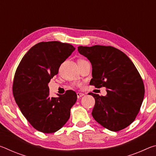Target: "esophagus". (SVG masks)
<instances>
[{
  "label": "esophagus",
  "instance_id": "34e87169",
  "mask_svg": "<svg viewBox=\"0 0 156 156\" xmlns=\"http://www.w3.org/2000/svg\"><path fill=\"white\" fill-rule=\"evenodd\" d=\"M83 96H84V94H83V93H79V92H78V93H77L78 98H80L83 97Z\"/></svg>",
  "mask_w": 156,
  "mask_h": 156
}]
</instances>
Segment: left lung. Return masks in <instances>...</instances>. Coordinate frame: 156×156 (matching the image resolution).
Listing matches in <instances>:
<instances>
[{
	"instance_id": "1",
	"label": "left lung",
	"mask_w": 156,
	"mask_h": 156,
	"mask_svg": "<svg viewBox=\"0 0 156 156\" xmlns=\"http://www.w3.org/2000/svg\"><path fill=\"white\" fill-rule=\"evenodd\" d=\"M78 51L91 64V85L107 89L105 96L89 93L96 102L92 116L110 131L127 127L138 115L144 96L143 81L133 62L111 46H79Z\"/></svg>"
}]
</instances>
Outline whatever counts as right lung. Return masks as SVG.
<instances>
[{
	"mask_svg": "<svg viewBox=\"0 0 156 156\" xmlns=\"http://www.w3.org/2000/svg\"><path fill=\"white\" fill-rule=\"evenodd\" d=\"M75 47L58 41L41 42L29 50L16 71L13 94L23 115L36 130L44 133L61 129L77 100L72 90L49 97L48 84Z\"/></svg>",
	"mask_w": 156,
	"mask_h": 156,
	"instance_id": "1",
	"label": "right lung"
}]
</instances>
